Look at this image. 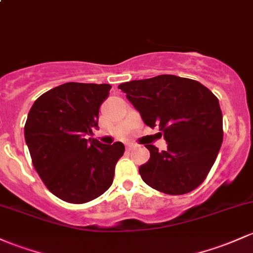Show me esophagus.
Masks as SVG:
<instances>
[{
	"label": "esophagus",
	"mask_w": 253,
	"mask_h": 253,
	"mask_svg": "<svg viewBox=\"0 0 253 253\" xmlns=\"http://www.w3.org/2000/svg\"><path fill=\"white\" fill-rule=\"evenodd\" d=\"M134 148H135L134 144H128V145H127V150H128V151H129V150L134 149Z\"/></svg>",
	"instance_id": "esophagus-1"
}]
</instances>
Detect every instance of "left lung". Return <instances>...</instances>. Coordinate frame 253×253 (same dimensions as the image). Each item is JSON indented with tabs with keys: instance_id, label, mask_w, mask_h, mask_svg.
Segmentation results:
<instances>
[{
	"instance_id": "8db88e82",
	"label": "left lung",
	"mask_w": 253,
	"mask_h": 253,
	"mask_svg": "<svg viewBox=\"0 0 253 253\" xmlns=\"http://www.w3.org/2000/svg\"><path fill=\"white\" fill-rule=\"evenodd\" d=\"M149 127H158L168 146L158 151L148 144L150 160L139 168L141 179L160 192L179 196L204 181L222 140L218 99L197 80L157 76L119 85ZM145 144V143H143Z\"/></svg>"
}]
</instances>
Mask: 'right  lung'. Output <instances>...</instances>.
Wrapping results in <instances>:
<instances>
[{
    "label": "right lung",
    "instance_id": "right-lung-1",
    "mask_svg": "<svg viewBox=\"0 0 253 253\" xmlns=\"http://www.w3.org/2000/svg\"><path fill=\"white\" fill-rule=\"evenodd\" d=\"M110 88L66 83L38 97L27 116L25 140L33 167L50 192L67 203L93 201L113 184L124 144L85 139L98 127L99 107Z\"/></svg>",
    "mask_w": 253,
    "mask_h": 253
}]
</instances>
